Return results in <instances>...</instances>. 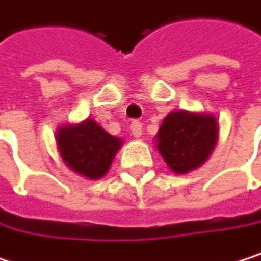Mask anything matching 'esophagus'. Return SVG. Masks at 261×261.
Returning a JSON list of instances; mask_svg holds the SVG:
<instances>
[{
    "instance_id": "1",
    "label": "esophagus",
    "mask_w": 261,
    "mask_h": 261,
    "mask_svg": "<svg viewBox=\"0 0 261 261\" xmlns=\"http://www.w3.org/2000/svg\"><path fill=\"white\" fill-rule=\"evenodd\" d=\"M129 129H132V135L135 138H141L142 136V123L141 122H133L132 126H129Z\"/></svg>"
}]
</instances>
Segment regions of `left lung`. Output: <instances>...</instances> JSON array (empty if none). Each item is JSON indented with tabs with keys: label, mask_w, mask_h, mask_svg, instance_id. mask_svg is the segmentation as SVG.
<instances>
[{
	"label": "left lung",
	"mask_w": 261,
	"mask_h": 261,
	"mask_svg": "<svg viewBox=\"0 0 261 261\" xmlns=\"http://www.w3.org/2000/svg\"><path fill=\"white\" fill-rule=\"evenodd\" d=\"M219 142V119L211 113L171 111L156 135V148L174 174L202 167Z\"/></svg>",
	"instance_id": "8db88e82"
}]
</instances>
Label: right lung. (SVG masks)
Returning <instances> with one entry per match:
<instances>
[{
  "instance_id": "add662e5",
  "label": "right lung",
  "mask_w": 261,
  "mask_h": 261,
  "mask_svg": "<svg viewBox=\"0 0 261 261\" xmlns=\"http://www.w3.org/2000/svg\"><path fill=\"white\" fill-rule=\"evenodd\" d=\"M58 153L73 173L97 180L103 177L123 141L111 136L93 119L65 123L56 129Z\"/></svg>"
}]
</instances>
